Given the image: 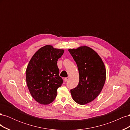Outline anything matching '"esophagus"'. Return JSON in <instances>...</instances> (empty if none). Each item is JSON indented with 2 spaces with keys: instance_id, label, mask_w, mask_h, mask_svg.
<instances>
[{
  "instance_id": "34e87169",
  "label": "esophagus",
  "mask_w": 130,
  "mask_h": 130,
  "mask_svg": "<svg viewBox=\"0 0 130 130\" xmlns=\"http://www.w3.org/2000/svg\"><path fill=\"white\" fill-rule=\"evenodd\" d=\"M68 80H69V77H66V78H64V81L65 82H67Z\"/></svg>"
}]
</instances>
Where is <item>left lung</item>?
Segmentation results:
<instances>
[{
  "label": "left lung",
  "instance_id": "obj_1",
  "mask_svg": "<svg viewBox=\"0 0 130 130\" xmlns=\"http://www.w3.org/2000/svg\"><path fill=\"white\" fill-rule=\"evenodd\" d=\"M77 64L79 82L77 87L70 90L73 99L84 105L94 100L103 89L106 81V68L101 57L87 46L70 49Z\"/></svg>",
  "mask_w": 130,
  "mask_h": 130
}]
</instances>
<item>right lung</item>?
<instances>
[{
  "mask_svg": "<svg viewBox=\"0 0 130 130\" xmlns=\"http://www.w3.org/2000/svg\"><path fill=\"white\" fill-rule=\"evenodd\" d=\"M64 50L46 45L35 53L27 65L26 80L31 96L38 103L48 105L55 99L63 80L57 62Z\"/></svg>",
  "mask_w": 130,
  "mask_h": 130,
  "instance_id": "1",
  "label": "right lung"
}]
</instances>
